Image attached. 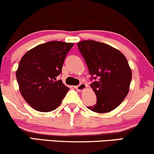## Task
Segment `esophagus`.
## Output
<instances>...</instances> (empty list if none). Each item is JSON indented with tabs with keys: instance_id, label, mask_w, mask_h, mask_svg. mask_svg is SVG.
<instances>
[{
	"instance_id": "esophagus-1",
	"label": "esophagus",
	"mask_w": 154,
	"mask_h": 154,
	"mask_svg": "<svg viewBox=\"0 0 154 154\" xmlns=\"http://www.w3.org/2000/svg\"><path fill=\"white\" fill-rule=\"evenodd\" d=\"M75 88L77 89L78 91H82L83 90H84V89H86V85L85 84H84V83H81V84H79V85L75 86Z\"/></svg>"
}]
</instances>
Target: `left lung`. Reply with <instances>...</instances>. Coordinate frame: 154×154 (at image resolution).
Instances as JSON below:
<instances>
[{
    "mask_svg": "<svg viewBox=\"0 0 154 154\" xmlns=\"http://www.w3.org/2000/svg\"><path fill=\"white\" fill-rule=\"evenodd\" d=\"M91 75V87L96 104L87 108L96 113H107L119 106L129 92L132 70L124 55L104 43L82 41L77 44Z\"/></svg>",
    "mask_w": 154,
    "mask_h": 154,
    "instance_id": "1",
    "label": "left lung"
}]
</instances>
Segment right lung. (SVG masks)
<instances>
[{"label":"right lung","instance_id":"1","mask_svg":"<svg viewBox=\"0 0 154 154\" xmlns=\"http://www.w3.org/2000/svg\"><path fill=\"white\" fill-rule=\"evenodd\" d=\"M72 46V43L49 41L35 46L22 57L17 80L22 97L35 110L52 111L61 104L69 88L57 76Z\"/></svg>","mask_w":154,"mask_h":154}]
</instances>
